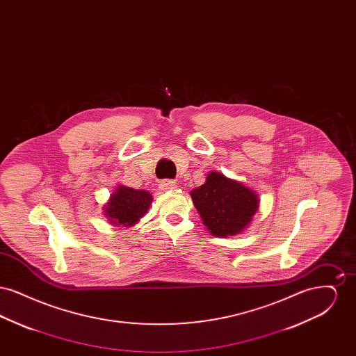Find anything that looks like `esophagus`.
Wrapping results in <instances>:
<instances>
[{
	"label": "esophagus",
	"mask_w": 356,
	"mask_h": 356,
	"mask_svg": "<svg viewBox=\"0 0 356 356\" xmlns=\"http://www.w3.org/2000/svg\"><path fill=\"white\" fill-rule=\"evenodd\" d=\"M160 188H161L163 191H170V189H175V188H176V183H175L173 180H164V181H161Z\"/></svg>",
	"instance_id": "obj_1"
}]
</instances>
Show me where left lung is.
Masks as SVG:
<instances>
[{"mask_svg": "<svg viewBox=\"0 0 356 356\" xmlns=\"http://www.w3.org/2000/svg\"><path fill=\"white\" fill-rule=\"evenodd\" d=\"M191 197L213 236L241 234L259 209V197L252 189L215 170L208 173L203 186L191 192Z\"/></svg>", "mask_w": 356, "mask_h": 356, "instance_id": "obj_1", "label": "left lung"}]
</instances>
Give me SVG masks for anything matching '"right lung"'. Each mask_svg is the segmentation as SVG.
<instances>
[{"label":"right lung","instance_id":"1","mask_svg":"<svg viewBox=\"0 0 356 356\" xmlns=\"http://www.w3.org/2000/svg\"><path fill=\"white\" fill-rule=\"evenodd\" d=\"M152 200L148 191L119 186L104 207V213L113 225L132 227L148 212Z\"/></svg>","mask_w":356,"mask_h":356}]
</instances>
